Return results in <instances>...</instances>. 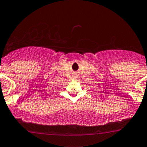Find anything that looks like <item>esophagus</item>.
Here are the masks:
<instances>
[{"mask_svg": "<svg viewBox=\"0 0 147 147\" xmlns=\"http://www.w3.org/2000/svg\"><path fill=\"white\" fill-rule=\"evenodd\" d=\"M73 77H74V78H78V74H77L76 72H74Z\"/></svg>", "mask_w": 147, "mask_h": 147, "instance_id": "34e87169", "label": "esophagus"}]
</instances>
